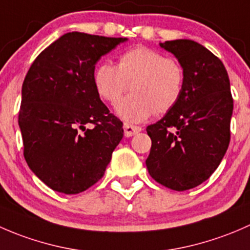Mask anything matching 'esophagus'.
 Returning <instances> with one entry per match:
<instances>
[{
    "instance_id": "34e87169",
    "label": "esophagus",
    "mask_w": 250,
    "mask_h": 250,
    "mask_svg": "<svg viewBox=\"0 0 250 250\" xmlns=\"http://www.w3.org/2000/svg\"><path fill=\"white\" fill-rule=\"evenodd\" d=\"M123 129H125V135L127 138L133 137V135H135L137 133L141 132V127H138V125H129V123H125V125H123Z\"/></svg>"
}]
</instances>
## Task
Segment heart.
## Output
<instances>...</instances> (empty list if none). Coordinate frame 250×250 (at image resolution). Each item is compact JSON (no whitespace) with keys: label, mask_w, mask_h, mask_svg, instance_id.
I'll list each match as a JSON object with an SVG mask.
<instances>
[{"label":"heart","mask_w":250,"mask_h":250,"mask_svg":"<svg viewBox=\"0 0 250 250\" xmlns=\"http://www.w3.org/2000/svg\"><path fill=\"white\" fill-rule=\"evenodd\" d=\"M93 83L104 102L116 104L120 118L140 123L153 113H167L175 106L185 87V70L178 60L147 47H135L118 58L117 66L103 62L93 72Z\"/></svg>","instance_id":"1"}]
</instances>
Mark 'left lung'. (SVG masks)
Listing matches in <instances>:
<instances>
[{"mask_svg":"<svg viewBox=\"0 0 250 250\" xmlns=\"http://www.w3.org/2000/svg\"><path fill=\"white\" fill-rule=\"evenodd\" d=\"M160 46L183 65L185 87L178 104L146 128L152 141L146 167L161 185L185 191L206 181L228 150L230 80L221 60L197 42L174 40Z\"/></svg>","mask_w":250,"mask_h":250,"instance_id":"1","label":"left lung"}]
</instances>
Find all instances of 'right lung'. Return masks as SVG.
<instances>
[{
  "instance_id": "right-lung-1",
  "label": "right lung",
  "mask_w": 250,
  "mask_h": 250,
  "mask_svg": "<svg viewBox=\"0 0 250 250\" xmlns=\"http://www.w3.org/2000/svg\"><path fill=\"white\" fill-rule=\"evenodd\" d=\"M123 37L67 32L30 66L19 127L30 169L52 190L76 195L103 178L123 137L93 83L95 64Z\"/></svg>"
}]
</instances>
